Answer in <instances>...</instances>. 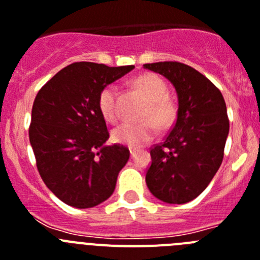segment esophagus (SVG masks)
<instances>
[{
    "label": "esophagus",
    "mask_w": 260,
    "mask_h": 260,
    "mask_svg": "<svg viewBox=\"0 0 260 260\" xmlns=\"http://www.w3.org/2000/svg\"><path fill=\"white\" fill-rule=\"evenodd\" d=\"M136 154H137V150L136 149H131V157H136Z\"/></svg>",
    "instance_id": "1"
}]
</instances>
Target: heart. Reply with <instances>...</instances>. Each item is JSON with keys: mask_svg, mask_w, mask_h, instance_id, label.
I'll list each match as a JSON object with an SVG mask.
<instances>
[{"mask_svg": "<svg viewBox=\"0 0 260 260\" xmlns=\"http://www.w3.org/2000/svg\"><path fill=\"white\" fill-rule=\"evenodd\" d=\"M135 87L148 99V107L143 114L141 123H123L112 131L114 141L129 148H141L157 133L155 124L162 128L169 127L177 116V106L168 96V85L161 77L154 73H146L135 80ZM119 90L116 85H106L98 96L99 111L108 123L119 120L117 110Z\"/></svg>", "mask_w": 260, "mask_h": 260, "instance_id": "1", "label": "heart"}]
</instances>
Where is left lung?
Listing matches in <instances>:
<instances>
[{
    "label": "left lung",
    "mask_w": 260,
    "mask_h": 260,
    "mask_svg": "<svg viewBox=\"0 0 260 260\" xmlns=\"http://www.w3.org/2000/svg\"><path fill=\"white\" fill-rule=\"evenodd\" d=\"M166 77L178 92L177 121L164 141L150 148L146 184L157 199L184 204L207 188L224 158L229 133L220 90L189 65L178 61L144 64Z\"/></svg>",
    "instance_id": "8db88e82"
}]
</instances>
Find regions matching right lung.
<instances>
[{"mask_svg":"<svg viewBox=\"0 0 260 260\" xmlns=\"http://www.w3.org/2000/svg\"><path fill=\"white\" fill-rule=\"evenodd\" d=\"M133 68L73 62L52 77L34 101L28 136L36 168L65 204L91 208L114 192L129 149L105 145L110 133L98 96Z\"/></svg>","mask_w":260,"mask_h":260,"instance_id":"obj_1","label":"right lung"}]
</instances>
